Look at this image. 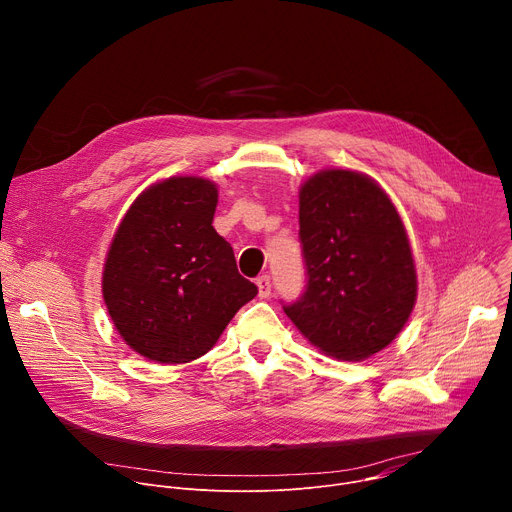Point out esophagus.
I'll use <instances>...</instances> for the list:
<instances>
[{"label":"esophagus","instance_id":"esophagus-1","mask_svg":"<svg viewBox=\"0 0 512 512\" xmlns=\"http://www.w3.org/2000/svg\"><path fill=\"white\" fill-rule=\"evenodd\" d=\"M257 289H259V298L261 300H265V298H269L271 296V279H269V275H261V277H257Z\"/></svg>","mask_w":512,"mask_h":512}]
</instances>
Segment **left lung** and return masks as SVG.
I'll list each match as a JSON object with an SVG mask.
<instances>
[{
    "instance_id": "left-lung-1",
    "label": "left lung",
    "mask_w": 512,
    "mask_h": 512,
    "mask_svg": "<svg viewBox=\"0 0 512 512\" xmlns=\"http://www.w3.org/2000/svg\"><path fill=\"white\" fill-rule=\"evenodd\" d=\"M306 291L283 304L322 352L362 360L389 346L417 300L401 216L385 190L352 170H324L300 188Z\"/></svg>"
}]
</instances>
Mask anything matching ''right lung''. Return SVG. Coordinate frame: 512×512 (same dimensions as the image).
Masks as SVG:
<instances>
[{"label": "right lung", "mask_w": 512, "mask_h": 512, "mask_svg": "<svg viewBox=\"0 0 512 512\" xmlns=\"http://www.w3.org/2000/svg\"><path fill=\"white\" fill-rule=\"evenodd\" d=\"M216 184L174 176L143 190L103 267L107 312L137 354L164 364L206 354L257 296L233 247L212 227Z\"/></svg>", "instance_id": "right-lung-1"}]
</instances>
